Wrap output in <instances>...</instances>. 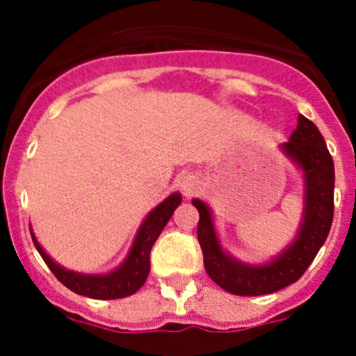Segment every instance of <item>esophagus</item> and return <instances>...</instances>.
Returning <instances> with one entry per match:
<instances>
[{"label":"esophagus","instance_id":"34e87169","mask_svg":"<svg viewBox=\"0 0 356 356\" xmlns=\"http://www.w3.org/2000/svg\"><path fill=\"white\" fill-rule=\"evenodd\" d=\"M181 188H182V191H184L186 196L195 195V191L198 189V179H196V175H193V174L182 175Z\"/></svg>","mask_w":356,"mask_h":356}]
</instances>
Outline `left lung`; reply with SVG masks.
<instances>
[{
  "mask_svg": "<svg viewBox=\"0 0 356 356\" xmlns=\"http://www.w3.org/2000/svg\"><path fill=\"white\" fill-rule=\"evenodd\" d=\"M303 172V220L296 239L274 260L250 265L222 250L211 220L210 208L193 200L200 211L198 241L203 251L204 270L215 284L238 296L270 294L296 282L305 274L327 239L334 217V161L317 125L300 115L289 141L281 145Z\"/></svg>",
  "mask_w": 356,
  "mask_h": 356,
  "instance_id": "8db88e82",
  "label": "left lung"
}]
</instances>
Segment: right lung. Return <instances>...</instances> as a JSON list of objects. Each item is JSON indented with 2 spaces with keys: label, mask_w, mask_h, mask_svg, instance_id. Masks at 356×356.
<instances>
[{
  "label": "right lung",
  "mask_w": 356,
  "mask_h": 356,
  "mask_svg": "<svg viewBox=\"0 0 356 356\" xmlns=\"http://www.w3.org/2000/svg\"><path fill=\"white\" fill-rule=\"evenodd\" d=\"M181 201L182 196L179 193H174V195L168 196L167 200L161 201L156 208L149 211L148 217L145 218V222L139 227L138 234H136L134 243H132V248L124 264L115 268L113 272H110V274L88 275L67 270V268L60 267L56 261H53L48 257V253L42 250L38 239H35L34 232L31 231L32 241H34L35 250L39 251L49 270L68 289L82 294V296L95 298V300H118V298L134 294L146 282V277L149 274V251H152L153 245H155L160 232L167 225V222L170 220L175 208L181 204Z\"/></svg>",
  "instance_id": "1"
}]
</instances>
